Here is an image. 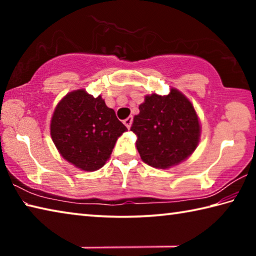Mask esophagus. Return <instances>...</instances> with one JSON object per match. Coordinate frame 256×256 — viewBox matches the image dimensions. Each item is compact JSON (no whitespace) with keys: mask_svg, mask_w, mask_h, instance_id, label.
Here are the masks:
<instances>
[{"mask_svg":"<svg viewBox=\"0 0 256 256\" xmlns=\"http://www.w3.org/2000/svg\"><path fill=\"white\" fill-rule=\"evenodd\" d=\"M132 120H133V118H132V116H128V118H125V120H124V124L126 125V128H131V125H132Z\"/></svg>","mask_w":256,"mask_h":256,"instance_id":"esophagus-1","label":"esophagus"}]
</instances>
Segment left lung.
<instances>
[{
	"instance_id": "1",
	"label": "left lung",
	"mask_w": 256,
	"mask_h": 256,
	"mask_svg": "<svg viewBox=\"0 0 256 256\" xmlns=\"http://www.w3.org/2000/svg\"><path fill=\"white\" fill-rule=\"evenodd\" d=\"M134 116L131 131L138 136L141 159L154 168H170L193 152L200 138V123L190 102L178 90L167 96H146Z\"/></svg>"
}]
</instances>
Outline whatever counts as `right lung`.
Wrapping results in <instances>:
<instances>
[{
    "label": "right lung",
    "instance_id": "right-lung-1",
    "mask_svg": "<svg viewBox=\"0 0 256 256\" xmlns=\"http://www.w3.org/2000/svg\"><path fill=\"white\" fill-rule=\"evenodd\" d=\"M126 126L102 96L84 89L68 94L56 106L50 136L63 158L82 170L102 168Z\"/></svg>",
    "mask_w": 256,
    "mask_h": 256
}]
</instances>
